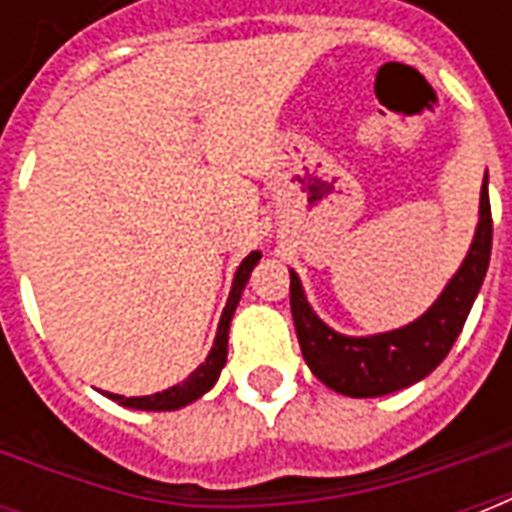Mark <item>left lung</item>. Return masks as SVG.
I'll return each mask as SVG.
<instances>
[{
	"instance_id": "left-lung-1",
	"label": "left lung",
	"mask_w": 512,
	"mask_h": 512,
	"mask_svg": "<svg viewBox=\"0 0 512 512\" xmlns=\"http://www.w3.org/2000/svg\"><path fill=\"white\" fill-rule=\"evenodd\" d=\"M491 235L494 222L485 175L480 191V224L458 274L422 318L403 329L373 337H345L332 332L312 312L296 271H290V312L299 334L301 354L315 378H321L323 384L340 395L378 397L406 389L433 373L458 340L466 315L477 299V290L483 285L491 260Z\"/></svg>"
}]
</instances>
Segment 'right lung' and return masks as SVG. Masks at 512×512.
<instances>
[{"mask_svg":"<svg viewBox=\"0 0 512 512\" xmlns=\"http://www.w3.org/2000/svg\"><path fill=\"white\" fill-rule=\"evenodd\" d=\"M257 260H260V252H252V255L246 257L244 263L238 266V271H235L233 290H230V299H227V307H224L222 312V321H219V332H216V340H213L211 354H208V359H205L186 381L169 386L164 392H156V395L123 397L109 395V392H106V397L117 400L120 406L142 408V411H172V408L186 406L191 400H197L200 395H205V392L216 384V378H219L224 362H227V332H230V321H233V312L235 307H238V299H241V290H244V285L249 282V274H252V268L257 266Z\"/></svg>","mask_w":512,"mask_h":512,"instance_id":"add662e5","label":"right lung"}]
</instances>
